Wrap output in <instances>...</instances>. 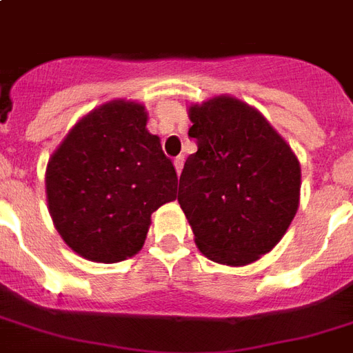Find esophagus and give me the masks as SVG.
<instances>
[{
  "label": "esophagus",
  "mask_w": 353,
  "mask_h": 353,
  "mask_svg": "<svg viewBox=\"0 0 353 353\" xmlns=\"http://www.w3.org/2000/svg\"><path fill=\"white\" fill-rule=\"evenodd\" d=\"M183 163H185L183 157H176V159H174V166H176L177 174H181V170H183Z\"/></svg>",
  "instance_id": "obj_1"
}]
</instances>
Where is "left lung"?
Here are the masks:
<instances>
[{"label": "left lung", "instance_id": "8db88e82", "mask_svg": "<svg viewBox=\"0 0 353 353\" xmlns=\"http://www.w3.org/2000/svg\"><path fill=\"white\" fill-rule=\"evenodd\" d=\"M177 202L211 262L241 268L283 239L299 208L301 166L260 112L232 95L190 104Z\"/></svg>", "mask_w": 353, "mask_h": 353}]
</instances>
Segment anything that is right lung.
Wrapping results in <instances>:
<instances>
[{
    "label": "right lung",
    "mask_w": 353,
    "mask_h": 353,
    "mask_svg": "<svg viewBox=\"0 0 353 353\" xmlns=\"http://www.w3.org/2000/svg\"><path fill=\"white\" fill-rule=\"evenodd\" d=\"M142 103L114 99L67 132L46 166V202L78 256L123 262L143 247L151 213L176 200L177 174Z\"/></svg>",
    "instance_id": "right-lung-1"
}]
</instances>
